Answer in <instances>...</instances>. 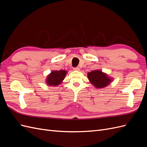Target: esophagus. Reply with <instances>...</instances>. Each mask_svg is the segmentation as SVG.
<instances>
[{
    "mask_svg": "<svg viewBox=\"0 0 147 147\" xmlns=\"http://www.w3.org/2000/svg\"><path fill=\"white\" fill-rule=\"evenodd\" d=\"M74 70H75V71H79L80 70V68L78 67H74Z\"/></svg>",
    "mask_w": 147,
    "mask_h": 147,
    "instance_id": "1",
    "label": "esophagus"
}]
</instances>
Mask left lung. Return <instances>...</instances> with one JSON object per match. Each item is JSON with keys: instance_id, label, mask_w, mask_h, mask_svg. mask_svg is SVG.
I'll list each match as a JSON object with an SVG mask.
<instances>
[{"instance_id": "1", "label": "left lung", "mask_w": 147, "mask_h": 147, "mask_svg": "<svg viewBox=\"0 0 147 147\" xmlns=\"http://www.w3.org/2000/svg\"><path fill=\"white\" fill-rule=\"evenodd\" d=\"M88 78L91 84L99 89L107 86L112 82V78L99 70H93L88 73Z\"/></svg>"}]
</instances>
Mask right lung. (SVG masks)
Masks as SVG:
<instances>
[{
	"instance_id": "right-lung-1",
	"label": "right lung",
	"mask_w": 147,
	"mask_h": 147,
	"mask_svg": "<svg viewBox=\"0 0 147 147\" xmlns=\"http://www.w3.org/2000/svg\"><path fill=\"white\" fill-rule=\"evenodd\" d=\"M67 71L64 70H55L48 75L46 83L49 86H57L61 84L65 78Z\"/></svg>"
}]
</instances>
